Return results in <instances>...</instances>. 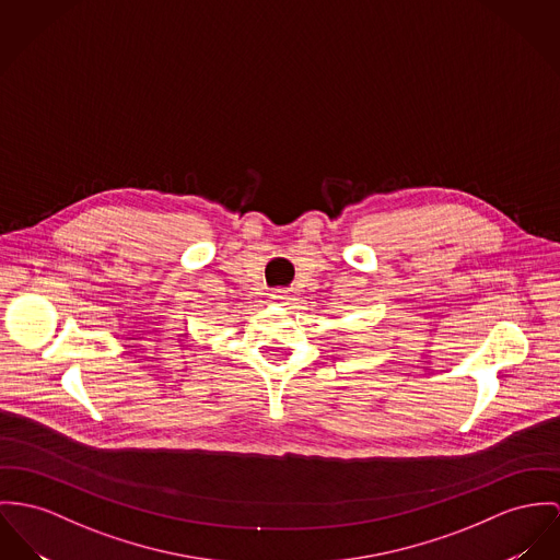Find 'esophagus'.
<instances>
[{"label": "esophagus", "mask_w": 560, "mask_h": 560, "mask_svg": "<svg viewBox=\"0 0 560 560\" xmlns=\"http://www.w3.org/2000/svg\"><path fill=\"white\" fill-rule=\"evenodd\" d=\"M272 299L277 302H285L288 301V294H285V292H275V294H272Z\"/></svg>", "instance_id": "obj_1"}]
</instances>
